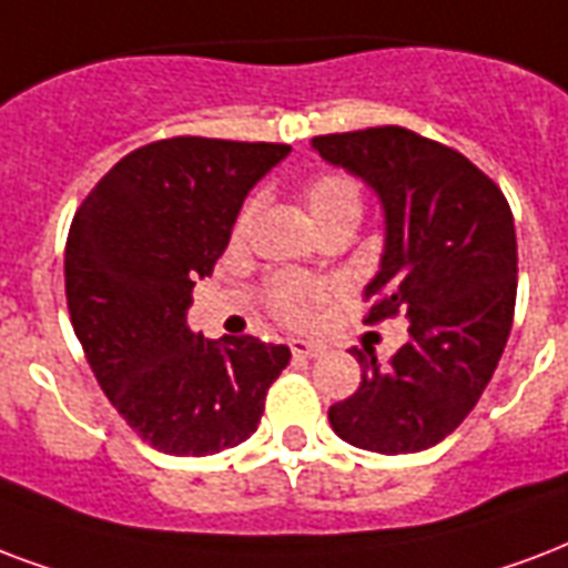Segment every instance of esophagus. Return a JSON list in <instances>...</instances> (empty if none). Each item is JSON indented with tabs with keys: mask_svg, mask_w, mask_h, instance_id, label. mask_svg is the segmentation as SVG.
Masks as SVG:
<instances>
[{
	"mask_svg": "<svg viewBox=\"0 0 568 568\" xmlns=\"http://www.w3.org/2000/svg\"><path fill=\"white\" fill-rule=\"evenodd\" d=\"M288 348H292L294 357H306V361H313V357H322L324 345L318 342H306V339H292L288 342Z\"/></svg>",
	"mask_w": 568,
	"mask_h": 568,
	"instance_id": "obj_1",
	"label": "esophagus"
}]
</instances>
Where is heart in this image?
Wrapping results in <instances>:
<instances>
[{
    "label": "heart",
    "mask_w": 568,
    "mask_h": 568,
    "mask_svg": "<svg viewBox=\"0 0 568 568\" xmlns=\"http://www.w3.org/2000/svg\"><path fill=\"white\" fill-rule=\"evenodd\" d=\"M301 202L315 229L336 223V220L357 223L363 211L361 184L345 172H322L313 181H306L301 190ZM246 223H250V207L237 214L235 235L244 232ZM324 303H327V288L315 280H303V276H276L267 288L271 313L288 324L313 322Z\"/></svg>",
    "instance_id": "1"
}]
</instances>
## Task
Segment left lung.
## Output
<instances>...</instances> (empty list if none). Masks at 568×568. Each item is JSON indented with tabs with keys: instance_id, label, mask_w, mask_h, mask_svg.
<instances>
[{
	"instance_id": "1",
	"label": "left lung",
	"mask_w": 568,
	"mask_h": 568,
	"mask_svg": "<svg viewBox=\"0 0 568 568\" xmlns=\"http://www.w3.org/2000/svg\"><path fill=\"white\" fill-rule=\"evenodd\" d=\"M327 163L369 184L384 207V253L366 285V322L408 318L381 366L354 348L363 381L327 410L352 447L402 456L440 444L495 375L513 331L518 246L509 202L458 151L405 128L315 136Z\"/></svg>"
}]
</instances>
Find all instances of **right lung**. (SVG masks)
I'll list each match as a JSON object with an SVG mask.
<instances>
[{
    "label": "right lung",
    "mask_w": 568,
    "mask_h": 568,
    "mask_svg": "<svg viewBox=\"0 0 568 568\" xmlns=\"http://www.w3.org/2000/svg\"><path fill=\"white\" fill-rule=\"evenodd\" d=\"M276 142L175 136L130 151L73 214L64 294L94 378L128 426L169 456H214L258 428L285 345L190 331L246 193L288 154Z\"/></svg>",
    "instance_id": "add662e5"
}]
</instances>
